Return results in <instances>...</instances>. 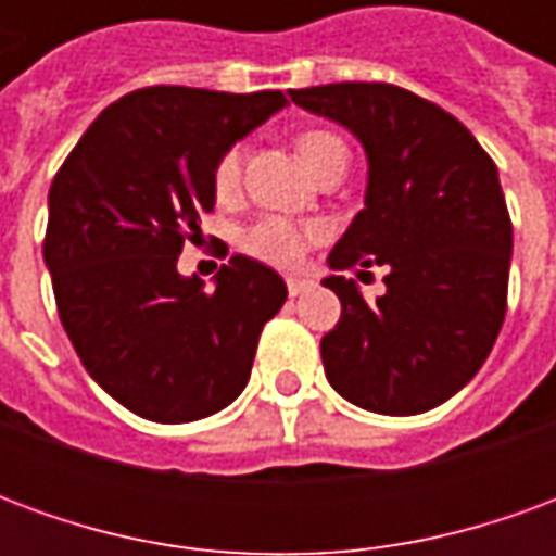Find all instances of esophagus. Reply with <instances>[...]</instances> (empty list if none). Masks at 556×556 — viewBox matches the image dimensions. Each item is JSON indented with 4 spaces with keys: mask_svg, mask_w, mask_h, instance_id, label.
I'll return each instance as SVG.
<instances>
[{
    "mask_svg": "<svg viewBox=\"0 0 556 556\" xmlns=\"http://www.w3.org/2000/svg\"><path fill=\"white\" fill-rule=\"evenodd\" d=\"M286 286H289L291 298H298V294H303V291L309 289L313 282H309V279H303V277H289V279H286Z\"/></svg>",
    "mask_w": 556,
    "mask_h": 556,
    "instance_id": "esophagus-1",
    "label": "esophagus"
}]
</instances>
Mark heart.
Returning <instances> with one entry per match:
<instances>
[{
	"instance_id": "b5f03b06",
	"label": "heart",
	"mask_w": 556,
	"mask_h": 556,
	"mask_svg": "<svg viewBox=\"0 0 556 556\" xmlns=\"http://www.w3.org/2000/svg\"><path fill=\"white\" fill-rule=\"evenodd\" d=\"M294 146H298L303 163L315 175L333 160L349 163V146L330 130H303L301 137L294 139ZM238 181H241V148H226L214 163V175H211L214 193L226 199L238 190ZM313 231L315 229L309 223H298V219L289 217H262L243 231L241 247L267 265L294 267L306 253V243L313 238Z\"/></svg>"
}]
</instances>
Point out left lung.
Instances as JSON below:
<instances>
[{"label":"left lung","instance_id":"1","mask_svg":"<svg viewBox=\"0 0 556 556\" xmlns=\"http://www.w3.org/2000/svg\"><path fill=\"white\" fill-rule=\"evenodd\" d=\"M291 101L345 125L369 157L366 207L330 253L333 270L387 267L363 301L354 279L321 339L327 381L357 408L410 417L479 372L506 315L513 219L494 160L455 115L390 83H330ZM363 274V270H361Z\"/></svg>","mask_w":556,"mask_h":556}]
</instances>
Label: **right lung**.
<instances>
[{
	"instance_id": "1",
	"label": "right lung",
	"mask_w": 556,
	"mask_h": 556,
	"mask_svg": "<svg viewBox=\"0 0 556 556\" xmlns=\"http://www.w3.org/2000/svg\"><path fill=\"white\" fill-rule=\"evenodd\" d=\"M282 106V91L148 86L106 106L55 172L43 262L59 318L86 372L139 417H211L250 381L282 277L231 255L205 291L175 265L214 211L219 154Z\"/></svg>"
}]
</instances>
